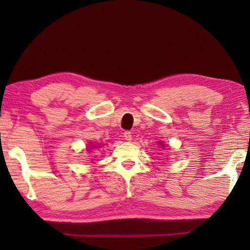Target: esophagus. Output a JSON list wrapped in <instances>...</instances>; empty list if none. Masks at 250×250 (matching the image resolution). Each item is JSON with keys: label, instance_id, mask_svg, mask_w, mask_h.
<instances>
[{"label": "esophagus", "instance_id": "1", "mask_svg": "<svg viewBox=\"0 0 250 250\" xmlns=\"http://www.w3.org/2000/svg\"><path fill=\"white\" fill-rule=\"evenodd\" d=\"M124 138L125 139L126 141H131V140H132V135H131V132H130V131H125V133H124Z\"/></svg>", "mask_w": 250, "mask_h": 250}]
</instances>
